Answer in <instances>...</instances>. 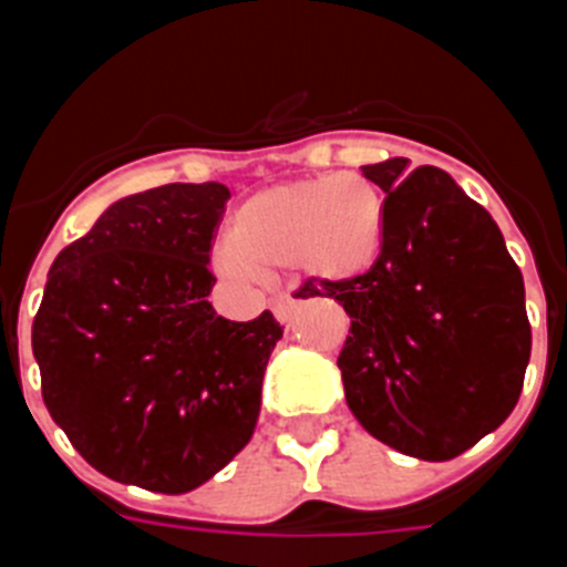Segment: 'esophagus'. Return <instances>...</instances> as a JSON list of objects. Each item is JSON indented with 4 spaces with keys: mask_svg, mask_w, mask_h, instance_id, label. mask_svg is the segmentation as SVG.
I'll list each match as a JSON object with an SVG mask.
<instances>
[{
    "mask_svg": "<svg viewBox=\"0 0 567 567\" xmlns=\"http://www.w3.org/2000/svg\"><path fill=\"white\" fill-rule=\"evenodd\" d=\"M272 312L275 318L280 320V323H292L295 312H298V300L292 298V295H275L272 298Z\"/></svg>",
    "mask_w": 567,
    "mask_h": 567,
    "instance_id": "esophagus-1",
    "label": "esophagus"
}]
</instances>
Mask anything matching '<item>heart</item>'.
Instances as JSON below:
<instances>
[{
    "label": "heart",
    "instance_id": "b5f03b06",
    "mask_svg": "<svg viewBox=\"0 0 567 567\" xmlns=\"http://www.w3.org/2000/svg\"><path fill=\"white\" fill-rule=\"evenodd\" d=\"M383 244L378 184L360 173L318 175L249 195L215 264L229 278L300 267L320 280H354L378 264Z\"/></svg>",
    "mask_w": 567,
    "mask_h": 567
}]
</instances>
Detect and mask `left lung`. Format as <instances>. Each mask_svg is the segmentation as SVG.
I'll use <instances>...</instances> for the list:
<instances>
[{
    "label": "left lung",
    "instance_id": "left-lung-1",
    "mask_svg": "<svg viewBox=\"0 0 567 567\" xmlns=\"http://www.w3.org/2000/svg\"><path fill=\"white\" fill-rule=\"evenodd\" d=\"M369 164L385 193V244L354 280H315L352 318L346 403L365 432L417 460H454L505 423L530 358L523 272L499 227L449 173Z\"/></svg>",
    "mask_w": 567,
    "mask_h": 567
}]
</instances>
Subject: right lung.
Instances as JSON below:
<instances>
[{"instance_id": "add662e5", "label": "right lung", "mask_w": 567, "mask_h": 567, "mask_svg": "<svg viewBox=\"0 0 567 567\" xmlns=\"http://www.w3.org/2000/svg\"><path fill=\"white\" fill-rule=\"evenodd\" d=\"M229 189L164 184L56 255L33 318L53 423L104 477L187 494L249 443L284 327L215 315L209 252Z\"/></svg>"}]
</instances>
